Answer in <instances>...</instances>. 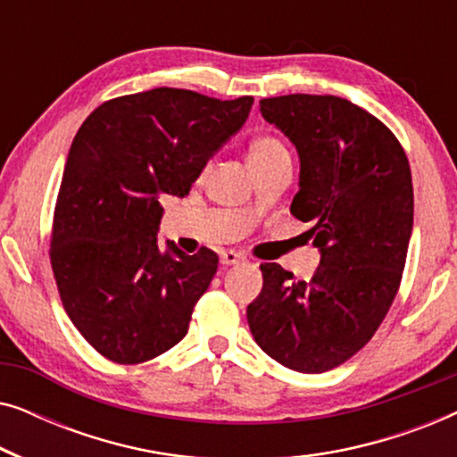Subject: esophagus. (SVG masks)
Listing matches in <instances>:
<instances>
[{"mask_svg":"<svg viewBox=\"0 0 457 457\" xmlns=\"http://www.w3.org/2000/svg\"><path fill=\"white\" fill-rule=\"evenodd\" d=\"M220 262H222L224 266L241 264V262H245V255L237 253V252H222V253H220Z\"/></svg>","mask_w":457,"mask_h":457,"instance_id":"1","label":"esophagus"}]
</instances>
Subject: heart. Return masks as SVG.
<instances>
[{
	"instance_id": "1",
	"label": "heart",
	"mask_w": 457,
	"mask_h": 457,
	"mask_svg": "<svg viewBox=\"0 0 457 457\" xmlns=\"http://www.w3.org/2000/svg\"><path fill=\"white\" fill-rule=\"evenodd\" d=\"M285 152L287 147L277 139V137L262 135V137H255L252 145H249V162H253V164H258V162H268Z\"/></svg>"
}]
</instances>
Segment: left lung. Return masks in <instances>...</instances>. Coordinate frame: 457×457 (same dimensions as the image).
I'll return each mask as SVG.
<instances>
[{
  "mask_svg": "<svg viewBox=\"0 0 457 457\" xmlns=\"http://www.w3.org/2000/svg\"><path fill=\"white\" fill-rule=\"evenodd\" d=\"M260 112L299 155L291 214L314 227L312 280L268 262L247 305L258 345L291 370L318 374L358 353L389 312L414 224L403 147L378 118L335 96L262 99Z\"/></svg>",
  "mask_w": 457,
  "mask_h": 457,
  "instance_id": "left-lung-1",
  "label": "left lung"
}]
</instances>
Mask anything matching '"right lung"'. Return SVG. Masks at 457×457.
<instances>
[{
	"mask_svg": "<svg viewBox=\"0 0 457 457\" xmlns=\"http://www.w3.org/2000/svg\"><path fill=\"white\" fill-rule=\"evenodd\" d=\"M253 97L230 102L160 87L110 99L74 137L52 230L66 314L104 358L141 364L177 345L218 255L158 245L160 195H189L212 155L245 124Z\"/></svg>",
	"mask_w": 457,
	"mask_h": 457,
	"instance_id": "right-lung-1",
	"label": "right lung"
}]
</instances>
